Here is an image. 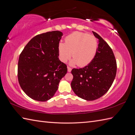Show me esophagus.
Returning <instances> with one entry per match:
<instances>
[{"label":"esophagus","mask_w":135,"mask_h":135,"mask_svg":"<svg viewBox=\"0 0 135 135\" xmlns=\"http://www.w3.org/2000/svg\"><path fill=\"white\" fill-rule=\"evenodd\" d=\"M67 69H68V72H71V70H72V69H71V68H70V67H67Z\"/></svg>","instance_id":"1"}]
</instances>
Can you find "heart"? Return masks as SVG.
Listing matches in <instances>:
<instances>
[{"instance_id": "b5f03b06", "label": "heart", "mask_w": 135, "mask_h": 135, "mask_svg": "<svg viewBox=\"0 0 135 135\" xmlns=\"http://www.w3.org/2000/svg\"><path fill=\"white\" fill-rule=\"evenodd\" d=\"M97 48L98 43L94 36L75 32L66 37L65 43H60L59 52L62 61L66 62L69 60L72 53L73 59L71 64H77L79 67H84L93 60Z\"/></svg>"}]
</instances>
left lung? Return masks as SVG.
Wrapping results in <instances>:
<instances>
[{
	"label": "left lung",
	"mask_w": 135,
	"mask_h": 135,
	"mask_svg": "<svg viewBox=\"0 0 135 135\" xmlns=\"http://www.w3.org/2000/svg\"><path fill=\"white\" fill-rule=\"evenodd\" d=\"M98 40L95 57L82 68H73L71 88L78 97L94 100L107 92L115 78L117 62L111 47L101 36L92 31Z\"/></svg>",
	"instance_id": "8db88e82"
}]
</instances>
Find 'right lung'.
<instances>
[{"label":"right lung","mask_w":135,"mask_h":135,"mask_svg":"<svg viewBox=\"0 0 135 135\" xmlns=\"http://www.w3.org/2000/svg\"><path fill=\"white\" fill-rule=\"evenodd\" d=\"M62 35L60 31H54L36 35L20 55V85L28 96L36 101L50 99L67 74V65L59 59V45Z\"/></svg>","instance_id":"obj_1"}]
</instances>
